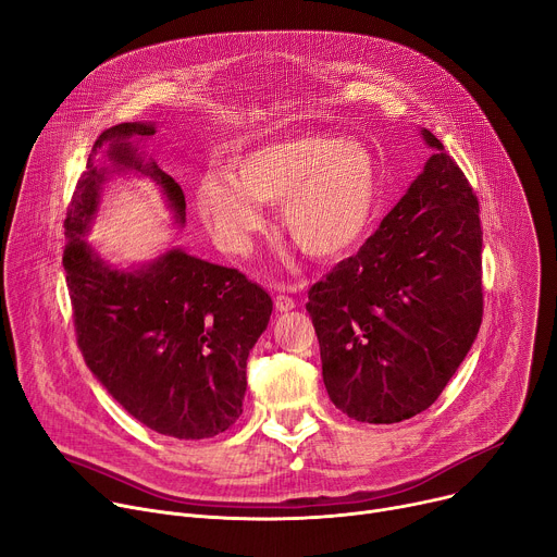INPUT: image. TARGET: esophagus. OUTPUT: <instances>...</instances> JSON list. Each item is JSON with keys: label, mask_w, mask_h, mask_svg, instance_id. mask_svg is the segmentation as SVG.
<instances>
[{"label": "esophagus", "mask_w": 557, "mask_h": 557, "mask_svg": "<svg viewBox=\"0 0 557 557\" xmlns=\"http://www.w3.org/2000/svg\"><path fill=\"white\" fill-rule=\"evenodd\" d=\"M275 309H277V311H282V313H286V311H293V309H295V300L290 298V295H284V293H280L277 298H275Z\"/></svg>", "instance_id": "obj_1"}]
</instances>
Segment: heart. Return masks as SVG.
I'll list each match as a JSON object with an SVG mask.
<instances>
[{
    "label": "heart",
    "instance_id": "obj_1",
    "mask_svg": "<svg viewBox=\"0 0 557 557\" xmlns=\"http://www.w3.org/2000/svg\"><path fill=\"white\" fill-rule=\"evenodd\" d=\"M197 185V210L228 250L244 252L264 226L259 203L280 205L282 231L313 259L354 252L381 203V168L362 143L324 132H286L239 152Z\"/></svg>",
    "mask_w": 557,
    "mask_h": 557
}]
</instances>
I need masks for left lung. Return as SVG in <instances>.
Returning a JSON list of instances; mask_svg holds the SVG:
<instances>
[{
  "instance_id": "obj_1",
  "label": "left lung",
  "mask_w": 557,
  "mask_h": 557,
  "mask_svg": "<svg viewBox=\"0 0 557 557\" xmlns=\"http://www.w3.org/2000/svg\"><path fill=\"white\" fill-rule=\"evenodd\" d=\"M379 231L309 290L333 405L362 423L412 419L470 351L481 315L479 201L443 143Z\"/></svg>"
}]
</instances>
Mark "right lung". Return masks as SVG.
<instances>
[{"instance_id":"1","label":"right lung","mask_w":557,"mask_h":557,"mask_svg":"<svg viewBox=\"0 0 557 557\" xmlns=\"http://www.w3.org/2000/svg\"><path fill=\"white\" fill-rule=\"evenodd\" d=\"M154 132V123H121L96 138L66 208L62 264L78 347L102 387L159 434L208 438L242 414L246 360L271 320L273 300L237 269L181 248L116 269L85 242L104 183L125 172L150 176L176 224H185L181 185L134 143ZM100 153L109 166L99 163Z\"/></svg>"}]
</instances>
